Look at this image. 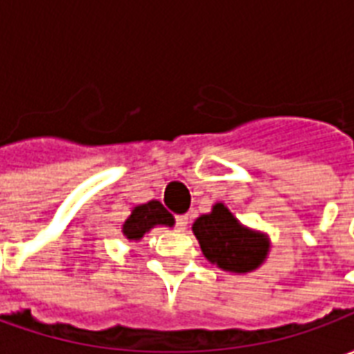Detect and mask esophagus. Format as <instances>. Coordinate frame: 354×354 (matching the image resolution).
<instances>
[{"instance_id":"34e87169","label":"esophagus","mask_w":354,"mask_h":354,"mask_svg":"<svg viewBox=\"0 0 354 354\" xmlns=\"http://www.w3.org/2000/svg\"><path fill=\"white\" fill-rule=\"evenodd\" d=\"M187 223H189V218H187V216L185 214L176 216V230L184 231L185 227H187Z\"/></svg>"}]
</instances>
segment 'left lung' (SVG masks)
Listing matches in <instances>:
<instances>
[{"mask_svg": "<svg viewBox=\"0 0 354 354\" xmlns=\"http://www.w3.org/2000/svg\"><path fill=\"white\" fill-rule=\"evenodd\" d=\"M201 250L212 266L233 274H246L263 266L271 250L269 235L237 220L223 203L192 225Z\"/></svg>", "mask_w": 354, "mask_h": 354, "instance_id": "obj_1", "label": "left lung"}]
</instances>
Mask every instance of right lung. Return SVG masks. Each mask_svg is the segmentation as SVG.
<instances>
[{
    "label": "right lung",
    "instance_id": "right-lung-1",
    "mask_svg": "<svg viewBox=\"0 0 354 354\" xmlns=\"http://www.w3.org/2000/svg\"><path fill=\"white\" fill-rule=\"evenodd\" d=\"M157 225L172 227L174 225V216L162 207L161 201L153 199L142 203V205H134L131 208V214L121 225V233H123V237L127 241L136 243Z\"/></svg>",
    "mask_w": 354,
    "mask_h": 354
}]
</instances>
